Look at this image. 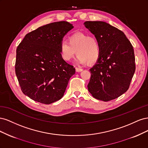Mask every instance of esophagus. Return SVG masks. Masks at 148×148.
I'll return each instance as SVG.
<instances>
[{
	"mask_svg": "<svg viewBox=\"0 0 148 148\" xmlns=\"http://www.w3.org/2000/svg\"><path fill=\"white\" fill-rule=\"evenodd\" d=\"M76 71H77V72H80V71H82L83 70L82 69H80V68H78V67H76L75 68Z\"/></svg>",
	"mask_w": 148,
	"mask_h": 148,
	"instance_id": "34e87169",
	"label": "esophagus"
}]
</instances>
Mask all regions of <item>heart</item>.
Wrapping results in <instances>:
<instances>
[{
    "label": "heart",
    "mask_w": 148,
    "mask_h": 148,
    "mask_svg": "<svg viewBox=\"0 0 148 148\" xmlns=\"http://www.w3.org/2000/svg\"><path fill=\"white\" fill-rule=\"evenodd\" d=\"M59 50L64 60L70 61L76 53L78 63L89 65L96 63L99 59L101 52L99 40L92 36L80 32L70 35L68 42L62 41Z\"/></svg>",
    "instance_id": "heart-1"
}]
</instances>
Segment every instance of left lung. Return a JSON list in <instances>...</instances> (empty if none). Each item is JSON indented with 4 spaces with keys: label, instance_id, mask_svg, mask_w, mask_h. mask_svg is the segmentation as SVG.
Segmentation results:
<instances>
[{
    "label": "left lung",
    "instance_id": "left-lung-1",
    "mask_svg": "<svg viewBox=\"0 0 148 148\" xmlns=\"http://www.w3.org/2000/svg\"><path fill=\"white\" fill-rule=\"evenodd\" d=\"M85 27L101 45V56L89 70L88 91L97 99H115L126 92L135 71L133 46L122 31L104 21H87Z\"/></svg>",
    "mask_w": 148,
    "mask_h": 148
}]
</instances>
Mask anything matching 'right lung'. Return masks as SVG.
I'll list each match as a JSON object with an SVG mask.
<instances>
[{"mask_svg": "<svg viewBox=\"0 0 148 148\" xmlns=\"http://www.w3.org/2000/svg\"><path fill=\"white\" fill-rule=\"evenodd\" d=\"M73 28L65 21L49 23L26 34L18 46L15 73L30 99L49 104L63 97L75 69L62 59L59 45Z\"/></svg>", "mask_w": 148, "mask_h": 148, "instance_id": "1", "label": "right lung"}]
</instances>
